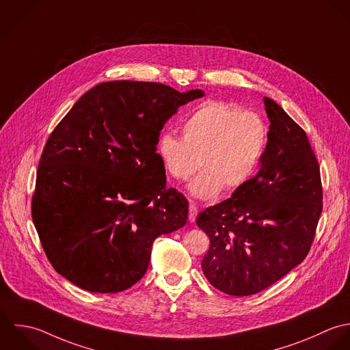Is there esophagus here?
Segmentation results:
<instances>
[{
    "instance_id": "1",
    "label": "esophagus",
    "mask_w": 350,
    "mask_h": 350,
    "mask_svg": "<svg viewBox=\"0 0 350 350\" xmlns=\"http://www.w3.org/2000/svg\"><path fill=\"white\" fill-rule=\"evenodd\" d=\"M197 213H198V208H197V205L193 202V201H190V205H189V220L193 223V221H196V219H197Z\"/></svg>"
}]
</instances>
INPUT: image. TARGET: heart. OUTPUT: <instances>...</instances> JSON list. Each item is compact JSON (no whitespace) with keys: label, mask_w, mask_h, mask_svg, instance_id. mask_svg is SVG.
Instances as JSON below:
<instances>
[{"label":"heart","mask_w":350,"mask_h":350,"mask_svg":"<svg viewBox=\"0 0 350 350\" xmlns=\"http://www.w3.org/2000/svg\"><path fill=\"white\" fill-rule=\"evenodd\" d=\"M267 142V129L256 113L220 100L200 103L182 123V138L160 134L157 154L175 180L191 182L194 197L211 200L221 190L232 193L254 175Z\"/></svg>","instance_id":"obj_1"}]
</instances>
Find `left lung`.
<instances>
[{"label": "left lung", "instance_id": "obj_1", "mask_svg": "<svg viewBox=\"0 0 350 350\" xmlns=\"http://www.w3.org/2000/svg\"><path fill=\"white\" fill-rule=\"evenodd\" d=\"M263 102L270 131L260 170L197 217L211 240L204 274L232 296L255 295L301 263L323 209L319 163L306 131L274 100Z\"/></svg>", "mask_w": 350, "mask_h": 350}]
</instances>
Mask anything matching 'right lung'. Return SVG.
Listing matches in <instances>:
<instances>
[{"label": "right lung", "mask_w": 350, "mask_h": 350, "mask_svg": "<svg viewBox=\"0 0 350 350\" xmlns=\"http://www.w3.org/2000/svg\"><path fill=\"white\" fill-rule=\"evenodd\" d=\"M201 90L107 81L51 131L32 196V221L55 271L81 289L117 293L146 273L152 244L182 228L189 202L167 187L156 153L165 120Z\"/></svg>", "instance_id": "1"}]
</instances>
